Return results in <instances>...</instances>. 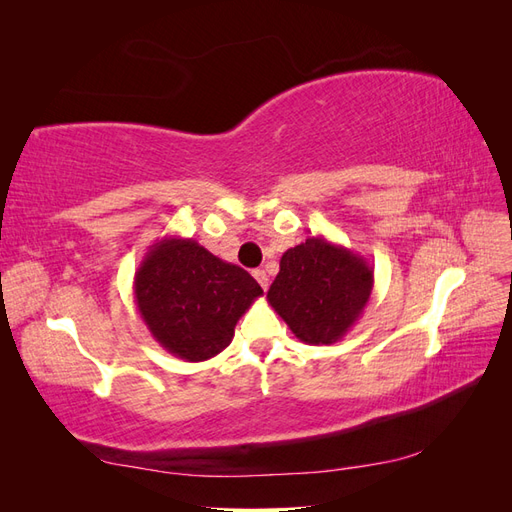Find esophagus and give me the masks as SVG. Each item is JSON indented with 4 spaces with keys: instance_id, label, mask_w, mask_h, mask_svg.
<instances>
[{
    "instance_id": "esophagus-1",
    "label": "esophagus",
    "mask_w": 512,
    "mask_h": 512,
    "mask_svg": "<svg viewBox=\"0 0 512 512\" xmlns=\"http://www.w3.org/2000/svg\"><path fill=\"white\" fill-rule=\"evenodd\" d=\"M254 277H256V282L262 286V290H267L269 288V275L262 271V269H256L254 271Z\"/></svg>"
}]
</instances>
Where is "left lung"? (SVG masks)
<instances>
[{"label": "left lung", "instance_id": "1", "mask_svg": "<svg viewBox=\"0 0 512 512\" xmlns=\"http://www.w3.org/2000/svg\"><path fill=\"white\" fill-rule=\"evenodd\" d=\"M371 288L374 267L363 256L309 237L284 252L267 301L303 344L329 346L363 316Z\"/></svg>", "mask_w": 512, "mask_h": 512}]
</instances>
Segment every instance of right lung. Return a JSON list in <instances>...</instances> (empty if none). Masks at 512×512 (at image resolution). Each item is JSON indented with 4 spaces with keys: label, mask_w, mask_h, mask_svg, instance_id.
Wrapping results in <instances>:
<instances>
[{
    "label": "right lung",
    "mask_w": 512,
    "mask_h": 512,
    "mask_svg": "<svg viewBox=\"0 0 512 512\" xmlns=\"http://www.w3.org/2000/svg\"><path fill=\"white\" fill-rule=\"evenodd\" d=\"M260 294L250 273L175 235L153 243L134 273V301L149 333L188 363L220 354Z\"/></svg>",
    "instance_id": "1"
}]
</instances>
